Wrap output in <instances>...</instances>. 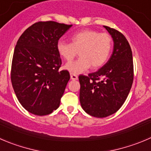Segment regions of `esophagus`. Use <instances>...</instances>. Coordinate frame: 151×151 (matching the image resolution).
I'll list each match as a JSON object with an SVG mask.
<instances>
[{
    "instance_id": "obj_1",
    "label": "esophagus",
    "mask_w": 151,
    "mask_h": 151,
    "mask_svg": "<svg viewBox=\"0 0 151 151\" xmlns=\"http://www.w3.org/2000/svg\"><path fill=\"white\" fill-rule=\"evenodd\" d=\"M70 78H71L72 80H77L78 79V76L76 75L73 74V73H70Z\"/></svg>"
}]
</instances>
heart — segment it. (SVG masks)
<instances>
[{
	"mask_svg": "<svg viewBox=\"0 0 151 151\" xmlns=\"http://www.w3.org/2000/svg\"><path fill=\"white\" fill-rule=\"evenodd\" d=\"M60 56L71 61L80 50V57L68 62L64 68L71 73L81 74L91 65L93 68L101 67L106 63L112 50V38L107 33H99L95 30H82L71 36V44L60 40L56 45Z\"/></svg>",
	"mask_w": 151,
	"mask_h": 151,
	"instance_id": "b5f03b06",
	"label": "heart"
}]
</instances>
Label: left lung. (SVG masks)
<instances>
[{"mask_svg":"<svg viewBox=\"0 0 151 151\" xmlns=\"http://www.w3.org/2000/svg\"><path fill=\"white\" fill-rule=\"evenodd\" d=\"M113 41L110 59L98 71L78 77L79 99L83 110L92 116L104 118L113 114L125 101L133 81V55L125 37L104 26Z\"/></svg>","mask_w":151,"mask_h":151,"instance_id":"8db88e82","label":"left lung"}]
</instances>
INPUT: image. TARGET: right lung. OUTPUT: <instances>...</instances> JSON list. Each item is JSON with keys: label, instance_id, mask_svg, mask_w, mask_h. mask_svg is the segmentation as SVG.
<instances>
[{"label": "right lung", "instance_id": "right-lung-1", "mask_svg": "<svg viewBox=\"0 0 151 151\" xmlns=\"http://www.w3.org/2000/svg\"><path fill=\"white\" fill-rule=\"evenodd\" d=\"M73 25L55 21L35 23L21 35L15 46L11 81L18 101L36 116L58 109L70 78L61 65L56 45Z\"/></svg>", "mask_w": 151, "mask_h": 151}]
</instances>
